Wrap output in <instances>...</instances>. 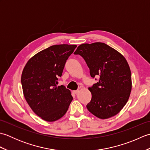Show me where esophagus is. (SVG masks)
<instances>
[{
	"instance_id": "1",
	"label": "esophagus",
	"mask_w": 150,
	"mask_h": 150,
	"mask_svg": "<svg viewBox=\"0 0 150 150\" xmlns=\"http://www.w3.org/2000/svg\"><path fill=\"white\" fill-rule=\"evenodd\" d=\"M79 92V90H74V91H73V93H75V94H77V93Z\"/></svg>"
}]
</instances>
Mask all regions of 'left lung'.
Listing matches in <instances>:
<instances>
[{"label": "left lung", "mask_w": 150, "mask_h": 150, "mask_svg": "<svg viewBox=\"0 0 150 150\" xmlns=\"http://www.w3.org/2000/svg\"><path fill=\"white\" fill-rule=\"evenodd\" d=\"M74 54L84 59L92 78L99 77L97 83L89 88L91 99L86 105L88 111L101 119L116 115L132 91V74L126 59L103 42L82 44Z\"/></svg>", "instance_id": "left-lung-1"}]
</instances>
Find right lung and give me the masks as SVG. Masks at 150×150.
Instances as JSON below:
<instances>
[{"label": "right lung", "mask_w": 150, "mask_h": 150, "mask_svg": "<svg viewBox=\"0 0 150 150\" xmlns=\"http://www.w3.org/2000/svg\"><path fill=\"white\" fill-rule=\"evenodd\" d=\"M76 47L59 44L47 47L31 57L22 71L24 97L33 112L44 120L53 122L62 117L73 100L68 89L57 84Z\"/></svg>", "instance_id": "1"}]
</instances>
